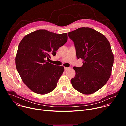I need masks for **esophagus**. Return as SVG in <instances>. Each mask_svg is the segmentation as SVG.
I'll use <instances>...</instances> for the list:
<instances>
[{
  "mask_svg": "<svg viewBox=\"0 0 126 126\" xmlns=\"http://www.w3.org/2000/svg\"><path fill=\"white\" fill-rule=\"evenodd\" d=\"M69 69H70V68H69V67H65V68H64V69H65V71H67V70H69Z\"/></svg>",
  "mask_w": 126,
  "mask_h": 126,
  "instance_id": "obj_1",
  "label": "esophagus"
}]
</instances>
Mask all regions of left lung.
Returning a JSON list of instances; mask_svg holds the SVG:
<instances>
[{
  "label": "left lung",
  "mask_w": 126,
  "mask_h": 126,
  "mask_svg": "<svg viewBox=\"0 0 126 126\" xmlns=\"http://www.w3.org/2000/svg\"><path fill=\"white\" fill-rule=\"evenodd\" d=\"M68 35L74 43L77 58L84 61L82 67H73L76 75L71 79L72 86L85 94L94 93L111 74L114 57L110 44L103 34L88 27L78 28Z\"/></svg>",
  "instance_id": "8db88e82"
}]
</instances>
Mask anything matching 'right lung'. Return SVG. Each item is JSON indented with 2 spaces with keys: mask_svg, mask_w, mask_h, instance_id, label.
Returning a JSON list of instances; mask_svg holds the SVG:
<instances>
[{
  "mask_svg": "<svg viewBox=\"0 0 126 126\" xmlns=\"http://www.w3.org/2000/svg\"><path fill=\"white\" fill-rule=\"evenodd\" d=\"M66 33L38 30L25 36L18 46L16 65L23 82L32 91L44 94L55 89L63 66L47 62L67 41Z\"/></svg>",
  "mask_w": 126,
  "mask_h": 126,
  "instance_id": "add662e5",
  "label": "right lung"
}]
</instances>
